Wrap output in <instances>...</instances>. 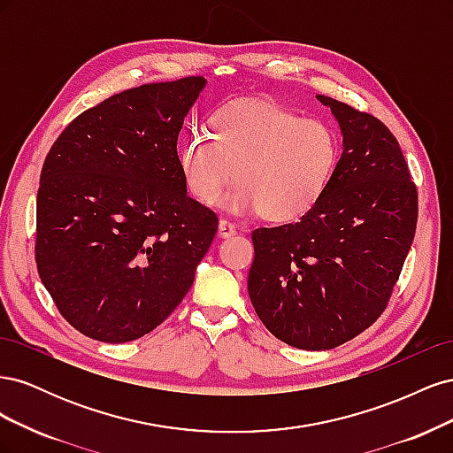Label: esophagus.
I'll return each mask as SVG.
<instances>
[{"label": "esophagus", "mask_w": 453, "mask_h": 453, "mask_svg": "<svg viewBox=\"0 0 453 453\" xmlns=\"http://www.w3.org/2000/svg\"><path fill=\"white\" fill-rule=\"evenodd\" d=\"M217 234L221 236V238H230V236H234V234H236V226L232 225V223H228V221H225V219H221V221H219Z\"/></svg>", "instance_id": "34e87169"}]
</instances>
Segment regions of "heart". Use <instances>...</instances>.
<instances>
[{"mask_svg": "<svg viewBox=\"0 0 453 453\" xmlns=\"http://www.w3.org/2000/svg\"><path fill=\"white\" fill-rule=\"evenodd\" d=\"M338 158L340 138L326 122L276 104L238 102L217 111L205 134L188 132L177 168L200 203L219 202L232 215L263 213L273 223H293L319 203ZM232 174L239 181L224 196Z\"/></svg>", "mask_w": 453, "mask_h": 453, "instance_id": "b5f03b06", "label": "heart"}]
</instances>
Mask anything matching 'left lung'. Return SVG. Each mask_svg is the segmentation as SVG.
<instances>
[{
  "label": "left lung",
  "instance_id": "1",
  "mask_svg": "<svg viewBox=\"0 0 453 453\" xmlns=\"http://www.w3.org/2000/svg\"><path fill=\"white\" fill-rule=\"evenodd\" d=\"M315 98L338 122V166L298 223L253 232L248 278L268 331L308 351L344 344L380 318L418 223V190L389 128L328 96Z\"/></svg>",
  "mask_w": 453,
  "mask_h": 453
}]
</instances>
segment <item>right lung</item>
Instances as JSON below:
<instances>
[{"instance_id": "right-lung-1", "label": "right lung", "mask_w": 453, "mask_h": 453, "mask_svg": "<svg viewBox=\"0 0 453 453\" xmlns=\"http://www.w3.org/2000/svg\"><path fill=\"white\" fill-rule=\"evenodd\" d=\"M208 85L150 83L79 115L50 147L37 190L39 278L88 338H142L181 303L219 219L187 195L177 138Z\"/></svg>"}]
</instances>
